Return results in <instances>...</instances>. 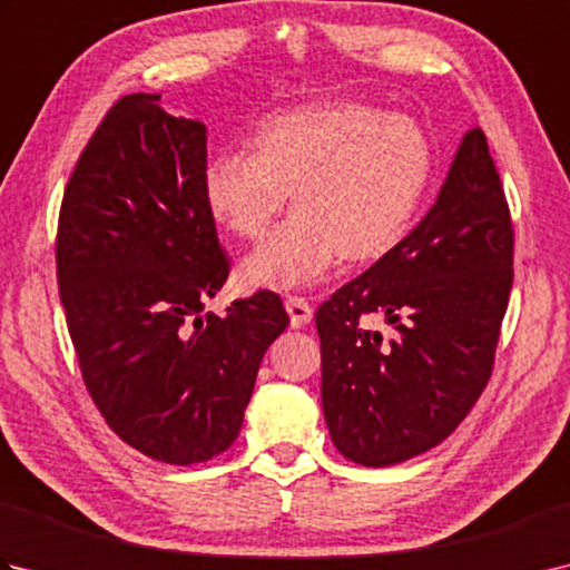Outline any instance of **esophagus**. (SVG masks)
I'll return each mask as SVG.
<instances>
[{
  "mask_svg": "<svg viewBox=\"0 0 570 570\" xmlns=\"http://www.w3.org/2000/svg\"><path fill=\"white\" fill-rule=\"evenodd\" d=\"M286 313H288V321H292V328H304V325L313 321V308L308 306V301L301 296L286 298Z\"/></svg>",
  "mask_w": 570,
  "mask_h": 570,
  "instance_id": "esophagus-1",
  "label": "esophagus"
}]
</instances>
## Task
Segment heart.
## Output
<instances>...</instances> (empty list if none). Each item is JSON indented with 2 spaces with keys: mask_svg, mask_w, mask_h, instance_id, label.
<instances>
[{
  "mask_svg": "<svg viewBox=\"0 0 570 570\" xmlns=\"http://www.w3.org/2000/svg\"><path fill=\"white\" fill-rule=\"evenodd\" d=\"M433 174V149L414 119L355 100L311 102L264 117L249 154L205 166L203 200L239 239H259L292 198V220L237 269L245 292L321 284L337 262L367 266L402 245Z\"/></svg>",
  "mask_w": 570,
  "mask_h": 570,
  "instance_id": "1",
  "label": "heart"
}]
</instances>
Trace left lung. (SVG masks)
I'll return each instance as SVG.
<instances>
[{
  "mask_svg": "<svg viewBox=\"0 0 570 570\" xmlns=\"http://www.w3.org/2000/svg\"><path fill=\"white\" fill-rule=\"evenodd\" d=\"M512 254L500 174L470 127L423 220L316 313L323 414L345 458L396 465L458 429L490 380ZM370 312L390 338L361 328Z\"/></svg>",
  "mask_w": 570,
  "mask_h": 570,
  "instance_id": "1",
  "label": "left lung"
}]
</instances>
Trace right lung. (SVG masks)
<instances>
[{
	"instance_id": "right-lung-1",
	"label": "right lung",
	"mask_w": 570,
	"mask_h": 570,
	"mask_svg": "<svg viewBox=\"0 0 570 570\" xmlns=\"http://www.w3.org/2000/svg\"><path fill=\"white\" fill-rule=\"evenodd\" d=\"M159 92L119 100L60 205V304L82 380L119 439L171 465L235 443L262 357L288 316L272 292L203 313L227 278L205 210L208 135Z\"/></svg>"
}]
</instances>
